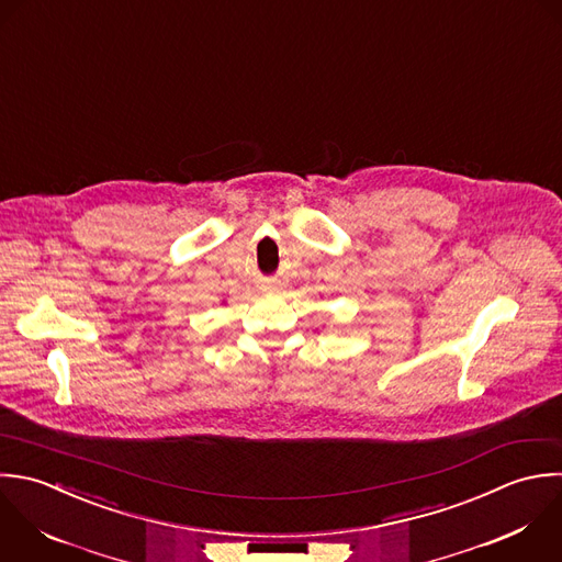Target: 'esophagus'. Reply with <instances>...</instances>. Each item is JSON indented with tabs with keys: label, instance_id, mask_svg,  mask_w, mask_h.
<instances>
[{
	"label": "esophagus",
	"instance_id": "esophagus-1",
	"mask_svg": "<svg viewBox=\"0 0 562 562\" xmlns=\"http://www.w3.org/2000/svg\"><path fill=\"white\" fill-rule=\"evenodd\" d=\"M260 289H262L265 293H276V291L280 289V282H278V280H262V282H260Z\"/></svg>",
	"mask_w": 562,
	"mask_h": 562
}]
</instances>
